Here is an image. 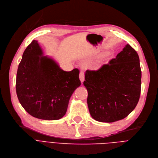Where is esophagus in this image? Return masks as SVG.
I'll return each instance as SVG.
<instances>
[{
	"instance_id": "34e87169",
	"label": "esophagus",
	"mask_w": 158,
	"mask_h": 158,
	"mask_svg": "<svg viewBox=\"0 0 158 158\" xmlns=\"http://www.w3.org/2000/svg\"><path fill=\"white\" fill-rule=\"evenodd\" d=\"M79 79H80V81L81 82H83L85 81V73L84 72L81 71L79 73Z\"/></svg>"
}]
</instances>
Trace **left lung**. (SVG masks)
Instances as JSON below:
<instances>
[{
  "instance_id": "8db88e82",
  "label": "left lung",
  "mask_w": 158,
  "mask_h": 158,
  "mask_svg": "<svg viewBox=\"0 0 158 158\" xmlns=\"http://www.w3.org/2000/svg\"><path fill=\"white\" fill-rule=\"evenodd\" d=\"M141 79L139 56L129 44L108 64L98 70H86L83 84L92 117L101 122L126 118L138 102Z\"/></svg>"
}]
</instances>
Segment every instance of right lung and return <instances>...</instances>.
I'll return each mask as SVG.
<instances>
[{"label":"right lung","mask_w":158,"mask_h":158,"mask_svg":"<svg viewBox=\"0 0 158 158\" xmlns=\"http://www.w3.org/2000/svg\"><path fill=\"white\" fill-rule=\"evenodd\" d=\"M79 70H62L44 56L38 41L25 50L16 73V95L22 106L35 118L55 120L65 114L70 97L81 85Z\"/></svg>","instance_id":"1"}]
</instances>
